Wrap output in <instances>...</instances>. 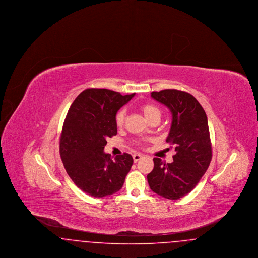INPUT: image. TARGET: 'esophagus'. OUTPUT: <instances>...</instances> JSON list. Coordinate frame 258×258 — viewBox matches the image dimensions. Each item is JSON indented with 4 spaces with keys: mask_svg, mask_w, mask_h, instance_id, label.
Listing matches in <instances>:
<instances>
[{
    "mask_svg": "<svg viewBox=\"0 0 258 258\" xmlns=\"http://www.w3.org/2000/svg\"><path fill=\"white\" fill-rule=\"evenodd\" d=\"M133 158H134V161L137 162V161H139V160L143 158V156L140 155V154H135V155L133 156Z\"/></svg>",
    "mask_w": 258,
    "mask_h": 258,
    "instance_id": "34e87169",
    "label": "esophagus"
}]
</instances>
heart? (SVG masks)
<instances>
[{
    "label": "heart",
    "instance_id": "heart-1",
    "mask_svg": "<svg viewBox=\"0 0 258 258\" xmlns=\"http://www.w3.org/2000/svg\"><path fill=\"white\" fill-rule=\"evenodd\" d=\"M140 109L142 111L143 115L146 117L148 121L152 122L155 119H160L161 116V112L160 109L155 104L153 103H142L140 106ZM125 118H126V111L125 109H120L117 112L116 116H115V123L118 127L123 126V123L125 122Z\"/></svg>",
    "mask_w": 258,
    "mask_h": 258
}]
</instances>
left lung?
I'll use <instances>...</instances> for the list:
<instances>
[{"label": "left lung", "instance_id": "left-lung-1", "mask_svg": "<svg viewBox=\"0 0 258 258\" xmlns=\"http://www.w3.org/2000/svg\"><path fill=\"white\" fill-rule=\"evenodd\" d=\"M151 97L169 108L172 123L166 142L176 154L173 162L154 159V169L147 175L151 189L176 200L189 194L208 169L212 145L206 113L190 94L167 89L152 92Z\"/></svg>", "mask_w": 258, "mask_h": 258}]
</instances>
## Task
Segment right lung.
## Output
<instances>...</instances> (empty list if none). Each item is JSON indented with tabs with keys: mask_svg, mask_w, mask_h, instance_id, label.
<instances>
[{
	"mask_svg": "<svg viewBox=\"0 0 258 258\" xmlns=\"http://www.w3.org/2000/svg\"><path fill=\"white\" fill-rule=\"evenodd\" d=\"M134 97L107 89H86L67 114L60 138L61 159L74 184L91 197L119 191L132 168L131 155L111 159L103 150L106 139L117 135V112Z\"/></svg>",
	"mask_w": 258,
	"mask_h": 258,
	"instance_id": "add662e5",
	"label": "right lung"
}]
</instances>
